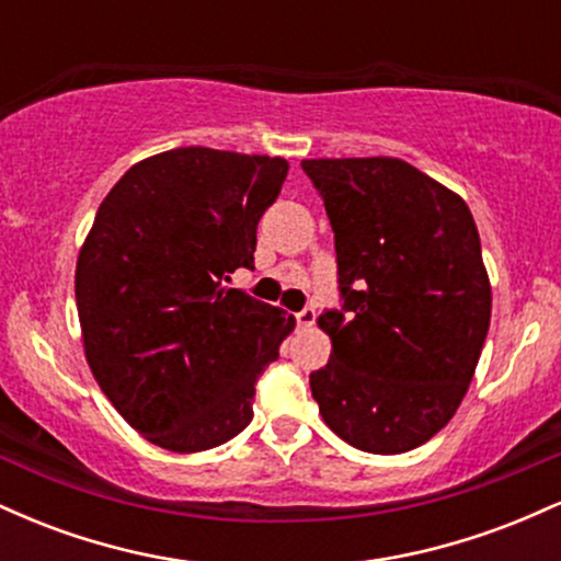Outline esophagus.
<instances>
[{
  "mask_svg": "<svg viewBox=\"0 0 561 561\" xmlns=\"http://www.w3.org/2000/svg\"><path fill=\"white\" fill-rule=\"evenodd\" d=\"M295 319H298L300 327H313V324H317V311H313L311 306H306L302 311L295 313Z\"/></svg>",
  "mask_w": 561,
  "mask_h": 561,
  "instance_id": "obj_1",
  "label": "esophagus"
}]
</instances>
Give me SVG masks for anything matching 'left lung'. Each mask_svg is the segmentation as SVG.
<instances>
[{"label":"left lung","instance_id":"left-lung-1","mask_svg":"<svg viewBox=\"0 0 561 561\" xmlns=\"http://www.w3.org/2000/svg\"><path fill=\"white\" fill-rule=\"evenodd\" d=\"M324 199L340 308L319 327L321 416L353 448L403 454L450 422L491 324V282L467 203L398 158L302 160Z\"/></svg>","mask_w":561,"mask_h":561}]
</instances>
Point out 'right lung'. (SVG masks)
I'll return each mask as SVG.
<instances>
[{"label":"right lung","mask_w":561,"mask_h":561,"mask_svg":"<svg viewBox=\"0 0 561 561\" xmlns=\"http://www.w3.org/2000/svg\"><path fill=\"white\" fill-rule=\"evenodd\" d=\"M287 160L179 147L131 165L76 263L83 351L118 414L160 448L221 446L253 420L255 382L295 319L224 289L253 268Z\"/></svg>","instance_id":"1"}]
</instances>
